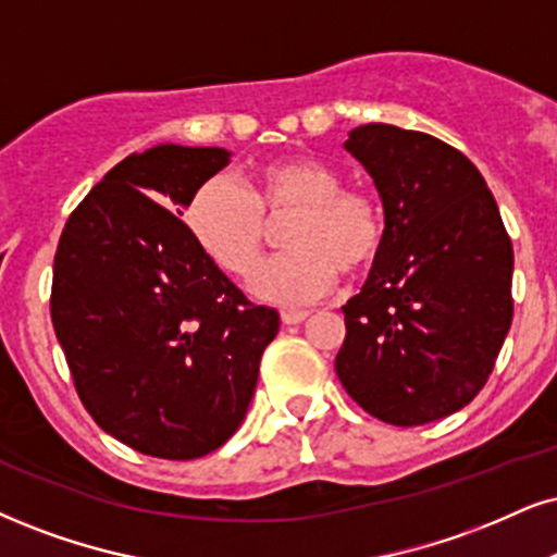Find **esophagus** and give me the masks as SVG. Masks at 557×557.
<instances>
[{
    "label": "esophagus",
    "mask_w": 557,
    "mask_h": 557,
    "mask_svg": "<svg viewBox=\"0 0 557 557\" xmlns=\"http://www.w3.org/2000/svg\"><path fill=\"white\" fill-rule=\"evenodd\" d=\"M307 318H310V312H307V310H284V312H281V322H284V325H299V322H305Z\"/></svg>",
    "instance_id": "esophagus-1"
}]
</instances>
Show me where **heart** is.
Returning <instances> with one entry per match:
<instances>
[{"instance_id":"b5f03b06","label":"heart","mask_w":557,"mask_h":557,"mask_svg":"<svg viewBox=\"0 0 557 557\" xmlns=\"http://www.w3.org/2000/svg\"><path fill=\"white\" fill-rule=\"evenodd\" d=\"M294 211L281 243L289 247L252 273L250 292L281 307L310 305L346 273L374 263L384 243V214L374 196L343 188L331 162L310 154L268 160L247 190L226 175L203 181L185 203L190 237L230 276L243 278L263 250L265 219Z\"/></svg>"}]
</instances>
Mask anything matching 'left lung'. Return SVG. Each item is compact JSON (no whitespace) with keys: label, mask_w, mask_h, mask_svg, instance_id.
Segmentation results:
<instances>
[{"label":"left lung","mask_w":557,"mask_h":557,"mask_svg":"<svg viewBox=\"0 0 557 557\" xmlns=\"http://www.w3.org/2000/svg\"><path fill=\"white\" fill-rule=\"evenodd\" d=\"M343 147L380 190L384 243L343 307L335 372L384 423L438 421L483 389L509 333L511 239L475 164L436 136L367 123Z\"/></svg>","instance_id":"8db88e82"}]
</instances>
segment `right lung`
<instances>
[{"label": "right lung", "mask_w": 557, "mask_h": 557, "mask_svg": "<svg viewBox=\"0 0 557 557\" xmlns=\"http://www.w3.org/2000/svg\"><path fill=\"white\" fill-rule=\"evenodd\" d=\"M157 144L85 196L53 258L51 320L87 413L141 455L196 459L243 423L278 312L252 305L181 216L230 164Z\"/></svg>", "instance_id": "right-lung-1"}]
</instances>
